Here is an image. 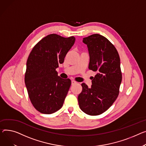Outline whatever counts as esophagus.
I'll return each mask as SVG.
<instances>
[{"label":"esophagus","instance_id":"1","mask_svg":"<svg viewBox=\"0 0 146 146\" xmlns=\"http://www.w3.org/2000/svg\"><path fill=\"white\" fill-rule=\"evenodd\" d=\"M76 83H77V82H76V81H74V80H72V85L75 84H76Z\"/></svg>","mask_w":146,"mask_h":146}]
</instances>
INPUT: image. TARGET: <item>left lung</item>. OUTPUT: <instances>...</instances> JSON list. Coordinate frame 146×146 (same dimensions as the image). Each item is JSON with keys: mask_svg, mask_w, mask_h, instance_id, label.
Returning <instances> with one entry per match:
<instances>
[{"mask_svg": "<svg viewBox=\"0 0 146 146\" xmlns=\"http://www.w3.org/2000/svg\"><path fill=\"white\" fill-rule=\"evenodd\" d=\"M83 42L88 47L89 69L97 74L90 88L82 84L79 104L86 114L98 115L108 110L119 96L122 80L120 59L114 45L99 34L84 37Z\"/></svg>", "mask_w": 146, "mask_h": 146, "instance_id": "left-lung-1", "label": "left lung"}]
</instances>
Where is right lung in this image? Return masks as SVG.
I'll return each mask as SVG.
<instances>
[{
    "mask_svg": "<svg viewBox=\"0 0 146 146\" xmlns=\"http://www.w3.org/2000/svg\"><path fill=\"white\" fill-rule=\"evenodd\" d=\"M74 42V36L48 35L34 46L28 57L25 82L31 103L41 113L52 114L63 106L71 80L60 78L56 69L63 63Z\"/></svg>",
    "mask_w": 146,
    "mask_h": 146,
    "instance_id": "1",
    "label": "right lung"
}]
</instances>
